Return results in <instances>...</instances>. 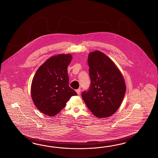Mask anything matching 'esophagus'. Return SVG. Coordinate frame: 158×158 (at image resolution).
Segmentation results:
<instances>
[{
	"instance_id": "esophagus-1",
	"label": "esophagus",
	"mask_w": 158,
	"mask_h": 158,
	"mask_svg": "<svg viewBox=\"0 0 158 158\" xmlns=\"http://www.w3.org/2000/svg\"><path fill=\"white\" fill-rule=\"evenodd\" d=\"M76 92L77 93V95H79L81 94V89H77L76 90Z\"/></svg>"
}]
</instances>
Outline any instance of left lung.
I'll use <instances>...</instances> for the list:
<instances>
[{"instance_id":"obj_1","label":"left lung","mask_w":158,"mask_h":158,"mask_svg":"<svg viewBox=\"0 0 158 158\" xmlns=\"http://www.w3.org/2000/svg\"><path fill=\"white\" fill-rule=\"evenodd\" d=\"M91 85L81 96L89 110L99 118L113 115L119 108L126 93L123 75L115 63L99 51L88 58Z\"/></svg>"}]
</instances>
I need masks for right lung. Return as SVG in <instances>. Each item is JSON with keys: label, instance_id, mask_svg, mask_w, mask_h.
Segmentation results:
<instances>
[{"label": "right lung", "instance_id": "add662e5", "mask_svg": "<svg viewBox=\"0 0 158 158\" xmlns=\"http://www.w3.org/2000/svg\"><path fill=\"white\" fill-rule=\"evenodd\" d=\"M71 54H59L39 67L32 81L31 95L39 110L46 115H56L71 97L77 95L69 86L67 67Z\"/></svg>", "mask_w": 158, "mask_h": 158}]
</instances>
